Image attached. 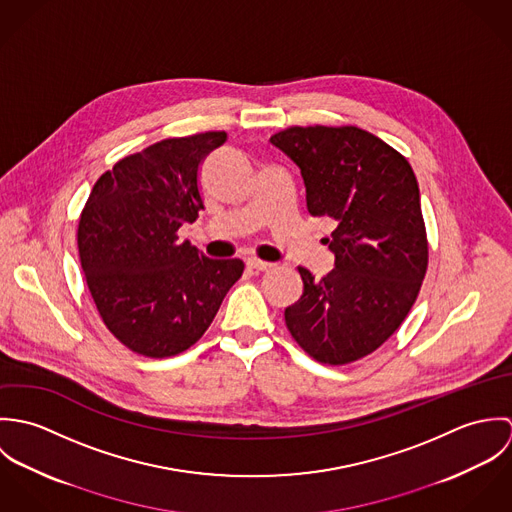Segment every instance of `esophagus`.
I'll list each match as a JSON object with an SVG mask.
<instances>
[{
	"instance_id": "34e87169",
	"label": "esophagus",
	"mask_w": 512,
	"mask_h": 512,
	"mask_svg": "<svg viewBox=\"0 0 512 512\" xmlns=\"http://www.w3.org/2000/svg\"><path fill=\"white\" fill-rule=\"evenodd\" d=\"M246 266H248L250 270H254V272H268L274 264L264 262V260H258V258H248V260H246Z\"/></svg>"
}]
</instances>
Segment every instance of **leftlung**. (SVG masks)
<instances>
[{
  "instance_id": "1",
  "label": "left lung",
  "mask_w": 512,
  "mask_h": 512,
  "mask_svg": "<svg viewBox=\"0 0 512 512\" xmlns=\"http://www.w3.org/2000/svg\"><path fill=\"white\" fill-rule=\"evenodd\" d=\"M270 142L299 167L307 211L335 222L325 238L335 268L321 280L297 268L303 293L286 307V325L315 361L355 363L402 325L428 270L416 175L357 126H292Z\"/></svg>"
}]
</instances>
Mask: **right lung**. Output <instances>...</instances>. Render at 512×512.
<instances>
[{"label": "right lung", "instance_id": "add662e5", "mask_svg": "<svg viewBox=\"0 0 512 512\" xmlns=\"http://www.w3.org/2000/svg\"><path fill=\"white\" fill-rule=\"evenodd\" d=\"M226 132L161 140L100 175L80 213L76 242L86 286L108 331L149 359L193 347L238 282V258L211 260L179 226L205 209L199 169Z\"/></svg>", "mask_w": 512, "mask_h": 512}]
</instances>
